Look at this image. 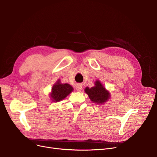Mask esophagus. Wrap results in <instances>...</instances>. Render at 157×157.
I'll return each mask as SVG.
<instances>
[{
    "instance_id": "1",
    "label": "esophagus",
    "mask_w": 157,
    "mask_h": 157,
    "mask_svg": "<svg viewBox=\"0 0 157 157\" xmlns=\"http://www.w3.org/2000/svg\"><path fill=\"white\" fill-rule=\"evenodd\" d=\"M76 89L77 91H78V92L81 91V90H82V85H81V84H78V85H76Z\"/></svg>"
}]
</instances>
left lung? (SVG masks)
Segmentation results:
<instances>
[{"label": "left lung", "mask_w": 157, "mask_h": 157, "mask_svg": "<svg viewBox=\"0 0 157 157\" xmlns=\"http://www.w3.org/2000/svg\"><path fill=\"white\" fill-rule=\"evenodd\" d=\"M85 92L88 94L90 100L98 104H104L111 97L109 92L105 90L98 80L95 81L94 86L90 88L86 87L85 89Z\"/></svg>", "instance_id": "8db88e82"}]
</instances>
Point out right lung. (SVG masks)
I'll return each instance as SVG.
<instances>
[{
  "instance_id": "right-lung-1",
  "label": "right lung",
  "mask_w": 157,
  "mask_h": 157,
  "mask_svg": "<svg viewBox=\"0 0 157 157\" xmlns=\"http://www.w3.org/2000/svg\"><path fill=\"white\" fill-rule=\"evenodd\" d=\"M73 91V88L67 83H61L60 79L58 80L52 88L50 94L51 99L53 102H59L69 95Z\"/></svg>"
}]
</instances>
